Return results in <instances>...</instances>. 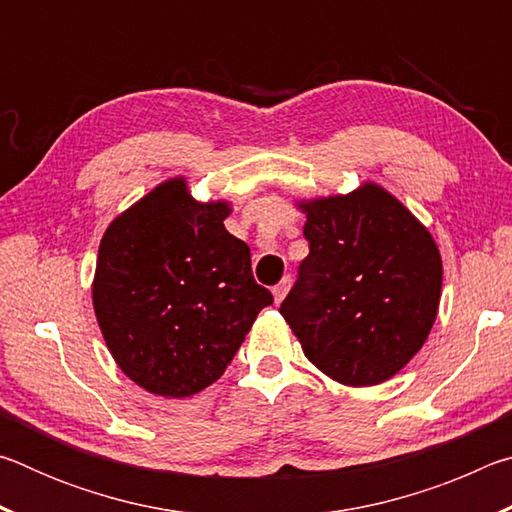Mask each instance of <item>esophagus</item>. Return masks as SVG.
<instances>
[{
  "instance_id": "34e87169",
  "label": "esophagus",
  "mask_w": 512,
  "mask_h": 512,
  "mask_svg": "<svg viewBox=\"0 0 512 512\" xmlns=\"http://www.w3.org/2000/svg\"><path fill=\"white\" fill-rule=\"evenodd\" d=\"M289 289H291V277L287 275V277H282V282L277 284V287L273 289V298H275V305H280V302L284 300V296H287L289 293Z\"/></svg>"
}]
</instances>
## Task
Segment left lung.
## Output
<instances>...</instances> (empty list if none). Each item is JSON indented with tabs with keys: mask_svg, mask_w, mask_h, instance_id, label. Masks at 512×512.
<instances>
[{
	"mask_svg": "<svg viewBox=\"0 0 512 512\" xmlns=\"http://www.w3.org/2000/svg\"><path fill=\"white\" fill-rule=\"evenodd\" d=\"M298 282L280 314L305 357L345 386L397 375L438 316L443 259L431 232L375 183L311 198Z\"/></svg>",
	"mask_w": 512,
	"mask_h": 512,
	"instance_id": "1",
	"label": "left lung"
}]
</instances>
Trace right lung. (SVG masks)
Segmentation results:
<instances>
[{
    "label": "right lung",
    "instance_id": "add662e5",
    "mask_svg": "<svg viewBox=\"0 0 512 512\" xmlns=\"http://www.w3.org/2000/svg\"><path fill=\"white\" fill-rule=\"evenodd\" d=\"M230 203H201L169 178L103 232L92 305L112 359L162 397H189L219 379L259 311L273 302L250 248L223 221Z\"/></svg>",
    "mask_w": 512,
    "mask_h": 512
}]
</instances>
